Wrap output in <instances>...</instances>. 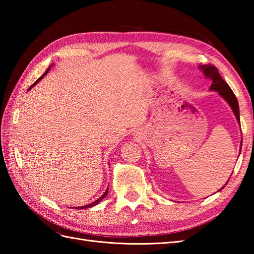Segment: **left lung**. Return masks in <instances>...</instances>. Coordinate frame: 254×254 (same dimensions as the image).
Returning <instances> with one entry per match:
<instances>
[{
  "label": "left lung",
  "mask_w": 254,
  "mask_h": 254,
  "mask_svg": "<svg viewBox=\"0 0 254 254\" xmlns=\"http://www.w3.org/2000/svg\"><path fill=\"white\" fill-rule=\"evenodd\" d=\"M200 68L203 71L205 77H209V78L212 79V84H211L210 90L218 92V93L226 99L227 103L230 106H231V108H232V110L235 114V117H236L238 123H240L241 122L240 121V107H238L237 98L234 95L231 88L229 87V84L224 79H222L220 74L218 73L217 67L213 65V64H204V65H200ZM240 124H241V123H240ZM226 184H225V186H226ZM224 187H222L221 189H224Z\"/></svg>",
  "instance_id": "1"
}]
</instances>
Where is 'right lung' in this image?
<instances>
[{
	"mask_svg": "<svg viewBox=\"0 0 254 254\" xmlns=\"http://www.w3.org/2000/svg\"><path fill=\"white\" fill-rule=\"evenodd\" d=\"M49 70H50V68H48V70H47V71H45V73H44V74H43V75L41 76V77H39V78H38V79H37V80H36V81H35V82H34V83L32 84V86H30V87H29V89H28V90H30V89H32V88H33V87L35 86V84H36V83H38V82H39V81H40V80H41V79H42V78L44 77V75H47V74H48ZM107 194H108V189H107V190H106V191H105V193L103 194V196H102V197H99V198L97 199V200H95L94 202H92V203H90V204H87V205H83V206H79V207H76V209H87V207H91V206H93V205H96V204H97L98 202H101V201H102V199H104V198H105V197L107 196Z\"/></svg>",
	"mask_w": 254,
	"mask_h": 254,
	"instance_id": "1",
	"label": "right lung"
}]
</instances>
